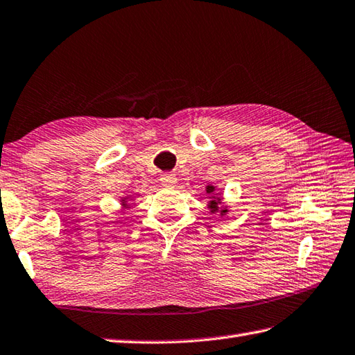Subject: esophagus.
<instances>
[{
	"label": "esophagus",
	"mask_w": 355,
	"mask_h": 355,
	"mask_svg": "<svg viewBox=\"0 0 355 355\" xmlns=\"http://www.w3.org/2000/svg\"><path fill=\"white\" fill-rule=\"evenodd\" d=\"M178 184V178L175 175H162L160 178V185L165 187V189H175Z\"/></svg>",
	"instance_id": "1"
}]
</instances>
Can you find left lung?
<instances>
[{"label": "left lung", "mask_w": 355, "mask_h": 355, "mask_svg": "<svg viewBox=\"0 0 355 355\" xmlns=\"http://www.w3.org/2000/svg\"><path fill=\"white\" fill-rule=\"evenodd\" d=\"M218 185H211L209 184L205 187L207 195H209V200H207V209L210 210V213H218L220 218H224L227 213H229V205H225L223 202V193H216Z\"/></svg>", "instance_id": "1"}]
</instances>
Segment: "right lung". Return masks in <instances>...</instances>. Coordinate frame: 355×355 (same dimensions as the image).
<instances>
[{
    "instance_id": "add662e5",
    "label": "right lung",
    "mask_w": 355,
    "mask_h": 355,
    "mask_svg": "<svg viewBox=\"0 0 355 355\" xmlns=\"http://www.w3.org/2000/svg\"><path fill=\"white\" fill-rule=\"evenodd\" d=\"M132 204H135V199H132L131 195H125L123 198H120V210H122V213L130 210Z\"/></svg>"
}]
</instances>
